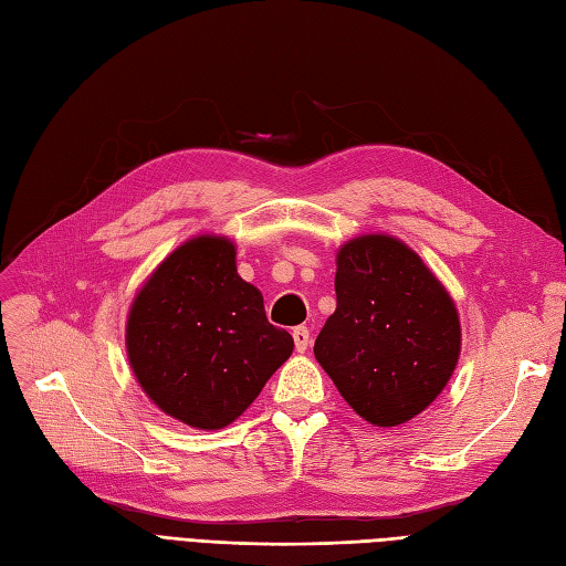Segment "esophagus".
<instances>
[{"mask_svg":"<svg viewBox=\"0 0 566 566\" xmlns=\"http://www.w3.org/2000/svg\"><path fill=\"white\" fill-rule=\"evenodd\" d=\"M292 337H294V346L298 354H303L311 346V329L308 327H294Z\"/></svg>","mask_w":566,"mask_h":566,"instance_id":"34e87169","label":"esophagus"}]
</instances>
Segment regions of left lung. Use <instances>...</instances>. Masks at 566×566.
Here are the masks:
<instances>
[{"label": "left lung", "instance_id": "8db88e82", "mask_svg": "<svg viewBox=\"0 0 566 566\" xmlns=\"http://www.w3.org/2000/svg\"><path fill=\"white\" fill-rule=\"evenodd\" d=\"M337 311L315 339L317 364L378 428L423 413L461 354L454 298L397 237L360 234L337 251Z\"/></svg>", "mask_w": 566, "mask_h": 566}]
</instances>
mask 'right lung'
I'll use <instances>...</instances> for the list:
<instances>
[{"label": "right lung", "mask_w": 566, "mask_h": 566, "mask_svg": "<svg viewBox=\"0 0 566 566\" xmlns=\"http://www.w3.org/2000/svg\"><path fill=\"white\" fill-rule=\"evenodd\" d=\"M294 352L268 323L263 294L237 272V245L220 234L184 241L134 296L126 356L159 411L220 430L251 407Z\"/></svg>", "instance_id": "add662e5"}]
</instances>
